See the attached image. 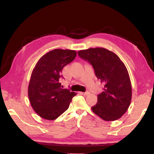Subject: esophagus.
<instances>
[{
	"label": "esophagus",
	"mask_w": 154,
	"mask_h": 154,
	"mask_svg": "<svg viewBox=\"0 0 154 154\" xmlns=\"http://www.w3.org/2000/svg\"><path fill=\"white\" fill-rule=\"evenodd\" d=\"M81 94H83V95H85V96H87V95H89L90 93L88 92V91H87V92H82V93H81Z\"/></svg>",
	"instance_id": "esophagus-1"
}]
</instances>
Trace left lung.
<instances>
[{"mask_svg":"<svg viewBox=\"0 0 154 154\" xmlns=\"http://www.w3.org/2000/svg\"><path fill=\"white\" fill-rule=\"evenodd\" d=\"M78 55L93 65L97 77L104 83L98 94L93 112L105 121L120 119L128 109L132 99V85L125 65L114 52L103 48H89Z\"/></svg>","mask_w":154,"mask_h":154,"instance_id":"1","label":"left lung"}]
</instances>
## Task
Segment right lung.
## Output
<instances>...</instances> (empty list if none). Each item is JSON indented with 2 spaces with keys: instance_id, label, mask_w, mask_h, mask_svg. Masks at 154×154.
<instances>
[{
  "instance_id": "right-lung-1",
  "label": "right lung",
  "mask_w": 154,
  "mask_h": 154,
  "mask_svg": "<svg viewBox=\"0 0 154 154\" xmlns=\"http://www.w3.org/2000/svg\"><path fill=\"white\" fill-rule=\"evenodd\" d=\"M75 50L55 49L44 55L31 74L28 94L32 109L42 119L54 120L69 106L75 92L62 89L63 68L73 61Z\"/></svg>"
}]
</instances>
